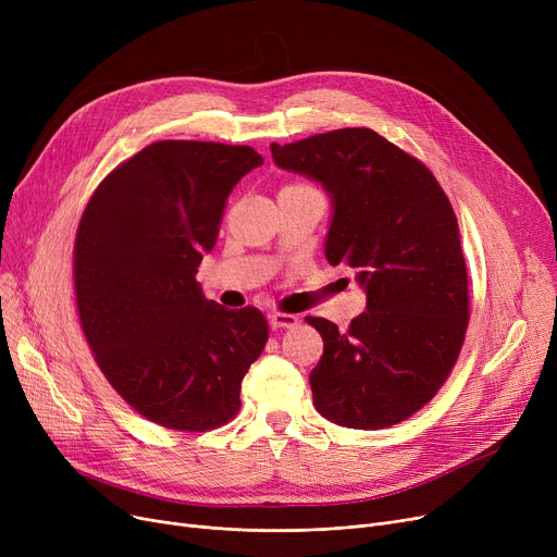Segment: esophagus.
<instances>
[{"mask_svg":"<svg viewBox=\"0 0 557 557\" xmlns=\"http://www.w3.org/2000/svg\"><path fill=\"white\" fill-rule=\"evenodd\" d=\"M298 320L300 318L294 315V313H280V311H273L269 315V323H271L273 330H290V327L298 325Z\"/></svg>","mask_w":557,"mask_h":557,"instance_id":"esophagus-1","label":"esophagus"}]
</instances>
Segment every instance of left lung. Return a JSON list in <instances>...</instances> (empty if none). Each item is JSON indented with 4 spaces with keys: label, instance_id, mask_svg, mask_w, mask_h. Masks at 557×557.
I'll return each instance as SVG.
<instances>
[{
    "label": "left lung",
    "instance_id": "obj_1",
    "mask_svg": "<svg viewBox=\"0 0 557 557\" xmlns=\"http://www.w3.org/2000/svg\"><path fill=\"white\" fill-rule=\"evenodd\" d=\"M273 162L332 200L325 257L357 271L366 311L347 332L307 318L325 349L315 411L347 429L393 426L437 393L470 318L458 221L433 173L370 128L271 144Z\"/></svg>",
    "mask_w": 557,
    "mask_h": 557
}]
</instances>
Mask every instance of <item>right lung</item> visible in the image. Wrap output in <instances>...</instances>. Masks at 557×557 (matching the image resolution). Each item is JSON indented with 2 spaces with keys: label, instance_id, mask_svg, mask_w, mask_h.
I'll return each instance as SVG.
<instances>
[{
  "label": "right lung",
  "instance_id": "right-lung-1",
  "mask_svg": "<svg viewBox=\"0 0 557 557\" xmlns=\"http://www.w3.org/2000/svg\"><path fill=\"white\" fill-rule=\"evenodd\" d=\"M261 164L250 146L156 141L116 166L83 212V334L112 388L156 424L208 431L232 420L269 341L261 311L225 309L196 282L227 196Z\"/></svg>",
  "mask_w": 557,
  "mask_h": 557
}]
</instances>
